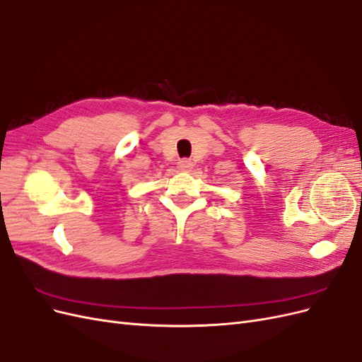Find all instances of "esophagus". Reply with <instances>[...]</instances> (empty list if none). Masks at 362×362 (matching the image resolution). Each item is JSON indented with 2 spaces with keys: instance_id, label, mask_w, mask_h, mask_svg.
<instances>
[{
  "instance_id": "34e87169",
  "label": "esophagus",
  "mask_w": 362,
  "mask_h": 362,
  "mask_svg": "<svg viewBox=\"0 0 362 362\" xmlns=\"http://www.w3.org/2000/svg\"><path fill=\"white\" fill-rule=\"evenodd\" d=\"M192 168H193V163L190 160H180L178 161V169L182 170V172L192 170Z\"/></svg>"
}]
</instances>
